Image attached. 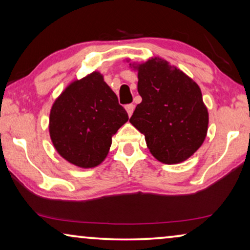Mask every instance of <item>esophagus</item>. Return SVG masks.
<instances>
[{
	"mask_svg": "<svg viewBox=\"0 0 250 250\" xmlns=\"http://www.w3.org/2000/svg\"><path fill=\"white\" fill-rule=\"evenodd\" d=\"M125 109H126V111H127V114H128L129 117H131L132 114H133V111H134V104H126L125 105Z\"/></svg>",
	"mask_w": 250,
	"mask_h": 250,
	"instance_id": "34e87169",
	"label": "esophagus"
}]
</instances>
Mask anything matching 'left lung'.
<instances>
[{"instance_id":"obj_1","label":"left lung","mask_w":250,"mask_h":250,"mask_svg":"<svg viewBox=\"0 0 250 250\" xmlns=\"http://www.w3.org/2000/svg\"><path fill=\"white\" fill-rule=\"evenodd\" d=\"M129 67L138 71L142 98L129 123L145 135L149 151L158 162L173 165L190 158L204 143L208 129L209 118L200 87L163 58L152 57Z\"/></svg>"}]
</instances>
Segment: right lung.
<instances>
[{"label":"right lung","mask_w":250,"mask_h":250,"mask_svg":"<svg viewBox=\"0 0 250 250\" xmlns=\"http://www.w3.org/2000/svg\"><path fill=\"white\" fill-rule=\"evenodd\" d=\"M128 121L117 95L99 71L75 80L54 100L49 133L57 152L81 168H93L108 156L112 135Z\"/></svg>","instance_id":"1"}]
</instances>
